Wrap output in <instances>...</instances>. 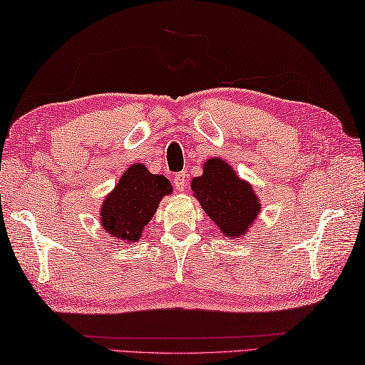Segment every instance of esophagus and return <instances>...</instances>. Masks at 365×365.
<instances>
[{"instance_id": "1", "label": "esophagus", "mask_w": 365, "mask_h": 365, "mask_svg": "<svg viewBox=\"0 0 365 365\" xmlns=\"http://www.w3.org/2000/svg\"><path fill=\"white\" fill-rule=\"evenodd\" d=\"M186 182H187V178H186V173H178L173 179V184H175V187L178 190H184L186 189Z\"/></svg>"}]
</instances>
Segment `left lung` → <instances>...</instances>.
Returning <instances> with one entry per match:
<instances>
[{"mask_svg":"<svg viewBox=\"0 0 365 365\" xmlns=\"http://www.w3.org/2000/svg\"><path fill=\"white\" fill-rule=\"evenodd\" d=\"M190 189L207 217L230 239L249 235L262 212L252 184L239 178L228 161L220 157L205 161L204 173L190 181Z\"/></svg>","mask_w":365,"mask_h":365,"instance_id":"8db88e82","label":"left lung"}]
</instances>
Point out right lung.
<instances>
[{
    "label": "right lung",
    "instance_id": "obj_1",
    "mask_svg": "<svg viewBox=\"0 0 365 365\" xmlns=\"http://www.w3.org/2000/svg\"><path fill=\"white\" fill-rule=\"evenodd\" d=\"M171 192V182L163 175H152L142 163L130 165L101 202V228L119 242H137L160 200Z\"/></svg>",
    "mask_w": 365,
    "mask_h": 365
}]
</instances>
